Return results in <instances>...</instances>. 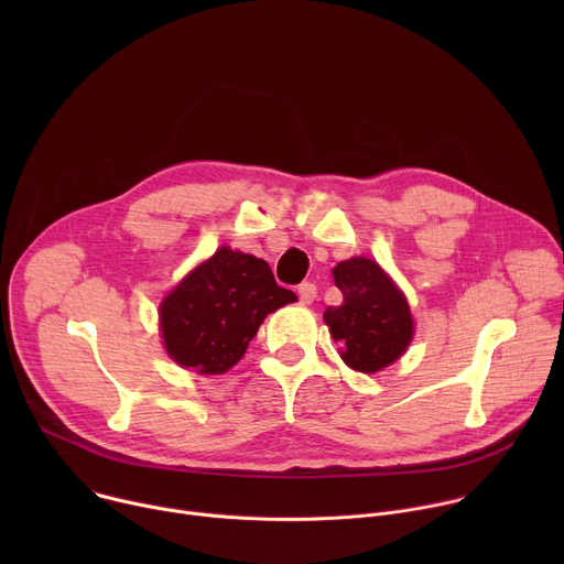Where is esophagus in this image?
Listing matches in <instances>:
<instances>
[{
	"mask_svg": "<svg viewBox=\"0 0 564 564\" xmlns=\"http://www.w3.org/2000/svg\"><path fill=\"white\" fill-rule=\"evenodd\" d=\"M299 299H301V303L310 305V303L316 299V285L310 283V281L301 283V285H299Z\"/></svg>",
	"mask_w": 564,
	"mask_h": 564,
	"instance_id": "1",
	"label": "esophagus"
}]
</instances>
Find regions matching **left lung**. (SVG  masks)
Wrapping results in <instances>:
<instances>
[{
	"instance_id": "1",
	"label": "left lung",
	"mask_w": 564,
	"mask_h": 564,
	"mask_svg": "<svg viewBox=\"0 0 564 564\" xmlns=\"http://www.w3.org/2000/svg\"><path fill=\"white\" fill-rule=\"evenodd\" d=\"M335 283L341 305L324 312L341 359L359 372H377L406 352L413 339V318L406 296L370 259L357 257L339 263Z\"/></svg>"
}]
</instances>
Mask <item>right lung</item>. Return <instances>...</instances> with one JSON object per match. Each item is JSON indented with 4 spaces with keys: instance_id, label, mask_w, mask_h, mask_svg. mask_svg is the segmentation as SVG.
<instances>
[{
    "instance_id": "right-lung-1",
    "label": "right lung",
    "mask_w": 564,
    "mask_h": 564,
    "mask_svg": "<svg viewBox=\"0 0 564 564\" xmlns=\"http://www.w3.org/2000/svg\"><path fill=\"white\" fill-rule=\"evenodd\" d=\"M292 301L263 259L220 248L160 303L165 348L183 368L220 375L246 355L263 318Z\"/></svg>"
}]
</instances>
